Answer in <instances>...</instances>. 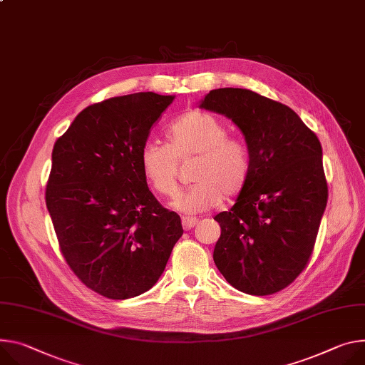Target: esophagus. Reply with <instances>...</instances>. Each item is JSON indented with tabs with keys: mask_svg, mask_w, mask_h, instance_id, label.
I'll return each instance as SVG.
<instances>
[{
	"mask_svg": "<svg viewBox=\"0 0 365 365\" xmlns=\"http://www.w3.org/2000/svg\"><path fill=\"white\" fill-rule=\"evenodd\" d=\"M197 221H200V220L195 218V217H183L182 218V225H183L185 230H190L197 224Z\"/></svg>",
	"mask_w": 365,
	"mask_h": 365,
	"instance_id": "34e87169",
	"label": "esophagus"
}]
</instances>
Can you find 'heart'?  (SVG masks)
Returning <instances> with one entry per match:
<instances>
[{
	"instance_id": "obj_1",
	"label": "heart",
	"mask_w": 365,
	"mask_h": 365,
	"mask_svg": "<svg viewBox=\"0 0 365 365\" xmlns=\"http://www.w3.org/2000/svg\"><path fill=\"white\" fill-rule=\"evenodd\" d=\"M168 145L148 141L140 153V168L150 187L161 196L180 192L179 164L195 158L190 180L195 185L172 207L197 214L218 207L224 196L236 197L250 176V154L246 143L228 135L227 125L217 116L192 110L165 129Z\"/></svg>"
}]
</instances>
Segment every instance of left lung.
<instances>
[{
	"mask_svg": "<svg viewBox=\"0 0 365 365\" xmlns=\"http://www.w3.org/2000/svg\"><path fill=\"white\" fill-rule=\"evenodd\" d=\"M201 108L233 120L250 154L246 187L214 218V262L236 289L275 294L307 268L314 249L327 204L320 141L292 109L247 88L211 90Z\"/></svg>",
	"mask_w": 365,
	"mask_h": 365,
	"instance_id": "8db88e82",
	"label": "left lung"
}]
</instances>
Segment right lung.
<instances>
[{"instance_id":"obj_1","label":"right lung","mask_w":365,"mask_h":365,"mask_svg":"<svg viewBox=\"0 0 365 365\" xmlns=\"http://www.w3.org/2000/svg\"><path fill=\"white\" fill-rule=\"evenodd\" d=\"M175 96L135 93L86 108L59 137L45 200L76 277L112 300L148 291L182 237L180 217L151 193L140 153Z\"/></svg>"}]
</instances>
